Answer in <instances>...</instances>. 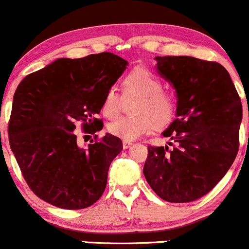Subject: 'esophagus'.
<instances>
[{
    "mask_svg": "<svg viewBox=\"0 0 249 249\" xmlns=\"http://www.w3.org/2000/svg\"><path fill=\"white\" fill-rule=\"evenodd\" d=\"M122 145H124V149H128V147L132 145V142H129V140H124V142H122Z\"/></svg>",
    "mask_w": 249,
    "mask_h": 249,
    "instance_id": "34e87169",
    "label": "esophagus"
}]
</instances>
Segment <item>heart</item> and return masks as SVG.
Wrapping results in <instances>:
<instances>
[{
    "label": "heart",
    "instance_id": "b5f03b06",
    "mask_svg": "<svg viewBox=\"0 0 249 249\" xmlns=\"http://www.w3.org/2000/svg\"><path fill=\"white\" fill-rule=\"evenodd\" d=\"M125 99L138 98L133 107V116L121 117L109 124L107 130L115 137L134 140L157 127L171 124L177 111V100L172 93L163 90L161 78L146 69H134L122 80ZM122 98L115 88L105 93L102 111L107 119L121 114Z\"/></svg>",
    "mask_w": 249,
    "mask_h": 249
}]
</instances>
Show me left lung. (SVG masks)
Here are the masks:
<instances>
[{"mask_svg":"<svg viewBox=\"0 0 249 249\" xmlns=\"http://www.w3.org/2000/svg\"><path fill=\"white\" fill-rule=\"evenodd\" d=\"M156 60L178 97L177 119L163 132L173 149L149 145L142 173L162 200L193 202L208 194L235 161L242 103L229 72L216 61L186 55Z\"/></svg>","mask_w":249,"mask_h":249,"instance_id":"1","label":"left lung"}]
</instances>
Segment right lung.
<instances>
[{"label": "right lung", "mask_w": 249, "mask_h": 249, "mask_svg": "<svg viewBox=\"0 0 249 249\" xmlns=\"http://www.w3.org/2000/svg\"><path fill=\"white\" fill-rule=\"evenodd\" d=\"M104 52L78 59L61 58L19 83L8 124L9 145L29 188L41 200L64 209H82L102 197L112 160L122 151L115 135H95L87 149L75 128L103 129L97 115L103 99L127 68Z\"/></svg>", "instance_id": "right-lung-1"}]
</instances>
